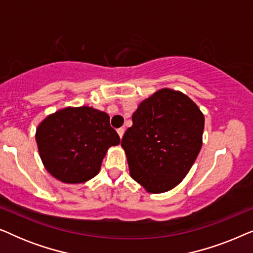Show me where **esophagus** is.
<instances>
[{
    "label": "esophagus",
    "mask_w": 253,
    "mask_h": 253,
    "mask_svg": "<svg viewBox=\"0 0 253 253\" xmlns=\"http://www.w3.org/2000/svg\"><path fill=\"white\" fill-rule=\"evenodd\" d=\"M117 133H119L120 138H121V139H122V137H123V134H124V129H123V127H120V129H117Z\"/></svg>",
    "instance_id": "34e87169"
}]
</instances>
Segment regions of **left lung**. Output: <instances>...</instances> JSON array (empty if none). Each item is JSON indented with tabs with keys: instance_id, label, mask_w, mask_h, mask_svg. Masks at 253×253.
<instances>
[{
	"instance_id": "obj_1",
	"label": "left lung",
	"mask_w": 253,
	"mask_h": 253,
	"mask_svg": "<svg viewBox=\"0 0 253 253\" xmlns=\"http://www.w3.org/2000/svg\"><path fill=\"white\" fill-rule=\"evenodd\" d=\"M204 124L198 106L181 92L162 88L144 100L121 143L131 177L151 193L175 188L198 157Z\"/></svg>"
}]
</instances>
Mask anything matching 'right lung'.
Listing matches in <instances>:
<instances>
[{"instance_id":"add662e5","label":"right lung","mask_w":253,"mask_h":253,"mask_svg":"<svg viewBox=\"0 0 253 253\" xmlns=\"http://www.w3.org/2000/svg\"><path fill=\"white\" fill-rule=\"evenodd\" d=\"M36 139L44 168L70 184L94 177L107 150L120 144L108 114L86 106L47 116L38 126Z\"/></svg>"}]
</instances>
